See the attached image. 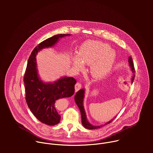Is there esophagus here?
Listing matches in <instances>:
<instances>
[{"mask_svg":"<svg viewBox=\"0 0 153 153\" xmlns=\"http://www.w3.org/2000/svg\"><path fill=\"white\" fill-rule=\"evenodd\" d=\"M81 88H82V83H81L77 82V83L75 85V90H76V91H79Z\"/></svg>","mask_w":153,"mask_h":153,"instance_id":"esophagus-1","label":"esophagus"}]
</instances>
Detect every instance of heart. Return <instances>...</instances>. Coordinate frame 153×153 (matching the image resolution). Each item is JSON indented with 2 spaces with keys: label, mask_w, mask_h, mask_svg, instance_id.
<instances>
[{
  "label": "heart",
  "mask_w": 153,
  "mask_h": 153,
  "mask_svg": "<svg viewBox=\"0 0 153 153\" xmlns=\"http://www.w3.org/2000/svg\"><path fill=\"white\" fill-rule=\"evenodd\" d=\"M71 60L74 68L82 70L84 63L90 65L92 76L99 79L106 75L113 66L115 54L106 43L99 41H88L79 47L78 53L73 54Z\"/></svg>",
  "instance_id": "heart-1"
}]
</instances>
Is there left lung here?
I'll use <instances>...</instances> for the list:
<instances>
[{
    "label": "left lung",
    "instance_id": "obj_1",
    "mask_svg": "<svg viewBox=\"0 0 153 153\" xmlns=\"http://www.w3.org/2000/svg\"><path fill=\"white\" fill-rule=\"evenodd\" d=\"M128 62H129V66L131 67V70L133 71V72H135V69H134V63H133V59H132V57L129 56V59H128ZM134 77H135V76L133 75V79H132V80L133 81V80L134 79ZM85 90L83 89H82V90H80L79 91H77L76 93V94L74 96V99H75V102L76 103V104L77 105L78 107L79 108V110L80 111V113H81V117H82V123L83 125V126L86 128V129H97V128H99L103 126H105V125H107L108 123H111L116 117V116L113 118L112 120H111L110 121H109L108 122H107L106 123H105V125H100V126H93V125H91L88 121V120H87L86 119V114H85V110H84V108H83V97H84V92Z\"/></svg>",
    "mask_w": 153,
    "mask_h": 153
}]
</instances>
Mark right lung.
<instances>
[{
  "label": "right lung",
  "mask_w": 153,
  "mask_h": 153,
  "mask_svg": "<svg viewBox=\"0 0 153 153\" xmlns=\"http://www.w3.org/2000/svg\"><path fill=\"white\" fill-rule=\"evenodd\" d=\"M70 34H57L40 42L29 57L24 77L25 99L30 110L42 123L53 126L59 123L60 116L56 108L59 99L71 97L75 91L76 80L65 77L53 83H45L38 76L36 68V54L40 50L54 45L59 38Z\"/></svg>",
  "instance_id": "obj_1"
}]
</instances>
